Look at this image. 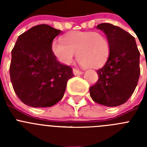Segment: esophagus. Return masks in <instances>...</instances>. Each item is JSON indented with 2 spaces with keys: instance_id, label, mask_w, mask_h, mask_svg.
<instances>
[{
  "instance_id": "34e87169",
  "label": "esophagus",
  "mask_w": 147,
  "mask_h": 147,
  "mask_svg": "<svg viewBox=\"0 0 147 147\" xmlns=\"http://www.w3.org/2000/svg\"><path fill=\"white\" fill-rule=\"evenodd\" d=\"M73 73H74V74L75 76H77V75H81L83 74L82 71H80V70H78V69H76V68H74V69H73Z\"/></svg>"
}]
</instances>
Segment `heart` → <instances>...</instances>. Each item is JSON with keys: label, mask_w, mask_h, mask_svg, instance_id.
I'll use <instances>...</instances> for the list:
<instances>
[{"label": "heart", "mask_w": 147, "mask_h": 147, "mask_svg": "<svg viewBox=\"0 0 147 147\" xmlns=\"http://www.w3.org/2000/svg\"><path fill=\"white\" fill-rule=\"evenodd\" d=\"M52 51L58 60L68 65L74 54L79 64L85 68L95 69L105 64L110 52V45L106 35L99 32L75 31L66 34L62 41H55Z\"/></svg>", "instance_id": "obj_1"}]
</instances>
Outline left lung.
I'll list each match as a JSON object with an SVG mask.
<instances>
[{
	"label": "left lung",
	"instance_id": "obj_1",
	"mask_svg": "<svg viewBox=\"0 0 147 147\" xmlns=\"http://www.w3.org/2000/svg\"><path fill=\"white\" fill-rule=\"evenodd\" d=\"M110 45L105 65L97 71L98 81L90 88V95L96 103L117 107L125 103L134 92L140 76V52L133 36L110 23H101Z\"/></svg>",
	"mask_w": 147,
	"mask_h": 147
}]
</instances>
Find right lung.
Returning <instances> with one entry per match:
<instances>
[{"label":"right lung","mask_w":147,"mask_h":147,"mask_svg":"<svg viewBox=\"0 0 147 147\" xmlns=\"http://www.w3.org/2000/svg\"><path fill=\"white\" fill-rule=\"evenodd\" d=\"M60 33L41 24L18 37L11 51L9 74L13 89L25 105L51 107L64 96L74 74L70 66L57 59L52 51L53 40Z\"/></svg>","instance_id":"obj_1"}]
</instances>
